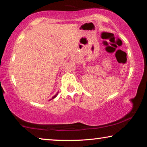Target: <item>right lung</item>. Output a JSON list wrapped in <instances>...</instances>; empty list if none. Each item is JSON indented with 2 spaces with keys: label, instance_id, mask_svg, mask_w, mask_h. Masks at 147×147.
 <instances>
[{
  "label": "right lung",
  "instance_id": "1",
  "mask_svg": "<svg viewBox=\"0 0 147 147\" xmlns=\"http://www.w3.org/2000/svg\"><path fill=\"white\" fill-rule=\"evenodd\" d=\"M58 93H57L56 94H55V95H54V96H53V98H52L51 99V100H52V99H53V98H55L56 97V96H57V95H58Z\"/></svg>",
  "mask_w": 147,
  "mask_h": 147
}]
</instances>
